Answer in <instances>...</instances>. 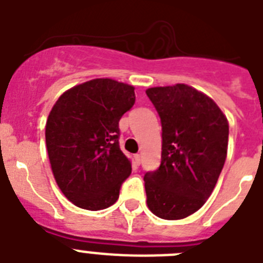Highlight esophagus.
I'll list each match as a JSON object with an SVG mask.
<instances>
[{
    "instance_id": "obj_1",
    "label": "esophagus",
    "mask_w": 263,
    "mask_h": 263,
    "mask_svg": "<svg viewBox=\"0 0 263 263\" xmlns=\"http://www.w3.org/2000/svg\"><path fill=\"white\" fill-rule=\"evenodd\" d=\"M134 162H136L137 166H139V164H141V155L139 154L134 155Z\"/></svg>"
}]
</instances>
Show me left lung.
I'll return each instance as SVG.
<instances>
[{
  "instance_id": "obj_1",
  "label": "left lung",
  "mask_w": 263,
  "mask_h": 263,
  "mask_svg": "<svg viewBox=\"0 0 263 263\" xmlns=\"http://www.w3.org/2000/svg\"><path fill=\"white\" fill-rule=\"evenodd\" d=\"M162 124V160L145 174L147 206L164 220H180L211 196L228 152V120L211 97L185 84L148 88Z\"/></svg>"
}]
</instances>
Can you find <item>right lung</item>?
I'll use <instances>...</instances> for the list:
<instances>
[{
	"label": "right lung",
	"mask_w": 263,
	"mask_h": 263,
	"mask_svg": "<svg viewBox=\"0 0 263 263\" xmlns=\"http://www.w3.org/2000/svg\"><path fill=\"white\" fill-rule=\"evenodd\" d=\"M134 103L132 85L93 79L64 92L51 109L46 145L53 178L79 208L100 211L117 201L132 173L118 122Z\"/></svg>",
	"instance_id": "add662e5"
}]
</instances>
